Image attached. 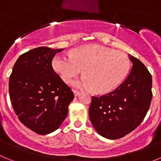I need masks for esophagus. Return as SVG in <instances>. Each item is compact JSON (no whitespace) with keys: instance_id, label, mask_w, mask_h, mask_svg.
Returning <instances> with one entry per match:
<instances>
[{"instance_id":"34e87169","label":"esophagus","mask_w":161,"mask_h":161,"mask_svg":"<svg viewBox=\"0 0 161 161\" xmlns=\"http://www.w3.org/2000/svg\"><path fill=\"white\" fill-rule=\"evenodd\" d=\"M73 93H74V96H75V97H77L78 95L80 93L79 91H77V90H73Z\"/></svg>"}]
</instances>
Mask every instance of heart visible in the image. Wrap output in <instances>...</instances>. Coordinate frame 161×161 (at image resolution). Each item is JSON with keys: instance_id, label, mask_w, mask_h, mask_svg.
Returning <instances> with one entry per match:
<instances>
[{"instance_id": "1", "label": "heart", "mask_w": 161, "mask_h": 161, "mask_svg": "<svg viewBox=\"0 0 161 161\" xmlns=\"http://www.w3.org/2000/svg\"><path fill=\"white\" fill-rule=\"evenodd\" d=\"M52 68L66 83L72 81L83 69L85 76L73 85L102 94L114 90L126 79L130 61L123 52L93 44L75 48L68 56L55 55Z\"/></svg>"}]
</instances>
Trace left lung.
<instances>
[{"label":"left lung","mask_w":161,"mask_h":161,"mask_svg":"<svg viewBox=\"0 0 161 161\" xmlns=\"http://www.w3.org/2000/svg\"><path fill=\"white\" fill-rule=\"evenodd\" d=\"M132 68L117 89L101 97H92L89 109L91 123L99 135L117 139L142 123L153 97V80L145 65L129 55Z\"/></svg>","instance_id":"8db88e82"}]
</instances>
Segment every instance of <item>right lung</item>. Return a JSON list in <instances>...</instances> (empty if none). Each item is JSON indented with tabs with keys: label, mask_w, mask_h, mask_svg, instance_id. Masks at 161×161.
I'll return each mask as SVG.
<instances>
[{
	"label": "right lung",
	"mask_w": 161,
	"mask_h": 161,
	"mask_svg": "<svg viewBox=\"0 0 161 161\" xmlns=\"http://www.w3.org/2000/svg\"><path fill=\"white\" fill-rule=\"evenodd\" d=\"M63 49L40 47L19 56L9 76L8 91L14 112L26 127L39 135L57 130L66 119L73 92L52 68Z\"/></svg>",
	"instance_id": "add662e5"
}]
</instances>
